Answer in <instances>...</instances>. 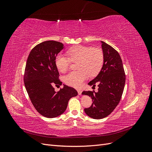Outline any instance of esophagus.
<instances>
[{"label": "esophagus", "mask_w": 152, "mask_h": 152, "mask_svg": "<svg viewBox=\"0 0 152 152\" xmlns=\"http://www.w3.org/2000/svg\"><path fill=\"white\" fill-rule=\"evenodd\" d=\"M77 92H78V94H79V95H81V94H82V91L81 89H78V90H77Z\"/></svg>", "instance_id": "1"}]
</instances>
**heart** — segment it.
<instances>
[{
	"instance_id": "1",
	"label": "heart",
	"mask_w": 152,
	"mask_h": 152,
	"mask_svg": "<svg viewBox=\"0 0 152 152\" xmlns=\"http://www.w3.org/2000/svg\"><path fill=\"white\" fill-rule=\"evenodd\" d=\"M67 54L59 53L55 58V64L58 70L65 72L70 66L71 60L78 62L77 71H72L65 77V83L75 87H80L83 82L91 75L98 74L104 61L103 50L98 48L79 45L69 49Z\"/></svg>"
}]
</instances>
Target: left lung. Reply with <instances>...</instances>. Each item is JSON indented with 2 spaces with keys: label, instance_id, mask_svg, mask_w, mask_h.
Listing matches in <instances>:
<instances>
[{
  "label": "left lung",
  "instance_id": "8db88e82",
  "mask_svg": "<svg viewBox=\"0 0 152 152\" xmlns=\"http://www.w3.org/2000/svg\"><path fill=\"white\" fill-rule=\"evenodd\" d=\"M102 48L104 61L101 71L89 86L98 84V91H83L82 94L89 96L93 104L85 108V113L94 119L103 118L111 113L119 103L126 82V75L121 58L117 50L103 41Z\"/></svg>",
  "mask_w": 152,
  "mask_h": 152
}]
</instances>
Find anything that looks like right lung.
Returning a JSON list of instances; mask_svg holds the SVG:
<instances>
[{
  "mask_svg": "<svg viewBox=\"0 0 152 152\" xmlns=\"http://www.w3.org/2000/svg\"><path fill=\"white\" fill-rule=\"evenodd\" d=\"M64 48L62 43L47 40L31 49L27 59L24 84L31 102L40 114L47 118H54L66 110L68 101L77 96L73 87L63 84L58 92L54 86H61L55 58Z\"/></svg>",
  "mask_w": 152,
  "mask_h": 152,
  "instance_id": "1",
  "label": "right lung"
}]
</instances>
